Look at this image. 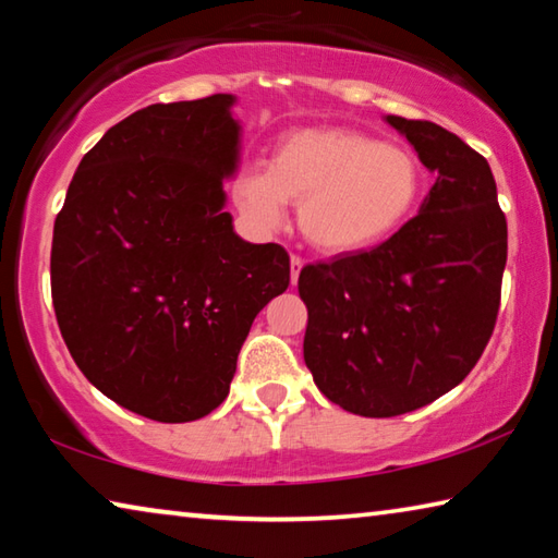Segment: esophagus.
Wrapping results in <instances>:
<instances>
[{
  "mask_svg": "<svg viewBox=\"0 0 558 558\" xmlns=\"http://www.w3.org/2000/svg\"><path fill=\"white\" fill-rule=\"evenodd\" d=\"M302 266H305V263H302V258L290 256V282H292V286H298V278H300Z\"/></svg>",
  "mask_w": 558,
  "mask_h": 558,
  "instance_id": "obj_1",
  "label": "esophagus"
}]
</instances>
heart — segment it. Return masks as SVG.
<instances>
[{
  "label": "heart",
  "mask_w": 558,
  "mask_h": 558,
  "mask_svg": "<svg viewBox=\"0 0 558 558\" xmlns=\"http://www.w3.org/2000/svg\"><path fill=\"white\" fill-rule=\"evenodd\" d=\"M423 169L411 149L352 128H300L282 135L270 167H245L233 184L258 229H280L300 206L305 239L327 256H359L389 241L421 204Z\"/></svg>",
  "instance_id": "obj_1"
}]
</instances>
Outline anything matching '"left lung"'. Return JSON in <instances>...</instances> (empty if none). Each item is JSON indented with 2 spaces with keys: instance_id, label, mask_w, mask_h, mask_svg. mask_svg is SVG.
I'll return each mask as SVG.
<instances>
[{
  "instance_id": "obj_1",
  "label": "left lung",
  "mask_w": 558,
  "mask_h": 558,
  "mask_svg": "<svg viewBox=\"0 0 558 558\" xmlns=\"http://www.w3.org/2000/svg\"><path fill=\"white\" fill-rule=\"evenodd\" d=\"M384 120L436 184L389 241L298 280L307 369L329 401L366 418L415 411L465 379L495 329L507 263L487 159L436 122Z\"/></svg>"
}]
</instances>
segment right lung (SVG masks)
I'll use <instances>...</instances> for the list:
<instances>
[{
    "instance_id": "1",
    "label": "right lung",
    "mask_w": 558,
    "mask_h": 558,
    "mask_svg": "<svg viewBox=\"0 0 558 558\" xmlns=\"http://www.w3.org/2000/svg\"><path fill=\"white\" fill-rule=\"evenodd\" d=\"M235 96L157 102L81 159L53 223L51 298L73 362L145 418H204L251 325L290 286L278 243L233 231L223 182L241 162Z\"/></svg>"
}]
</instances>
